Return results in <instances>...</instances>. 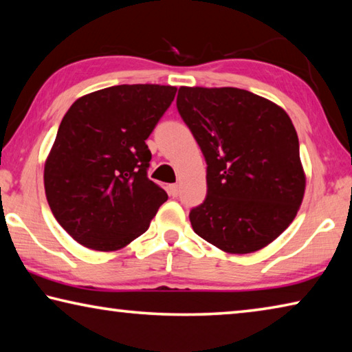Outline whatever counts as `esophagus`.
Masks as SVG:
<instances>
[{
  "instance_id": "1",
  "label": "esophagus",
  "mask_w": 352,
  "mask_h": 352,
  "mask_svg": "<svg viewBox=\"0 0 352 352\" xmlns=\"http://www.w3.org/2000/svg\"><path fill=\"white\" fill-rule=\"evenodd\" d=\"M178 192H180V186H178V184H170L169 194L172 195V197H177Z\"/></svg>"
}]
</instances>
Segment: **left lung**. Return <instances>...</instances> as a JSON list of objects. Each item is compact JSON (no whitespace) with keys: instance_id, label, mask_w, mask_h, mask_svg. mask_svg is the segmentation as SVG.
I'll return each instance as SVG.
<instances>
[{"instance_id":"8db88e82","label":"left lung","mask_w":352,"mask_h":352,"mask_svg":"<svg viewBox=\"0 0 352 352\" xmlns=\"http://www.w3.org/2000/svg\"><path fill=\"white\" fill-rule=\"evenodd\" d=\"M177 109L206 162V199L189 212L192 230L226 253L269 245L294 222L306 188L287 113L233 87H182Z\"/></svg>"}]
</instances>
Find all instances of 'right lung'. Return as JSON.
<instances>
[{
    "mask_svg": "<svg viewBox=\"0 0 352 352\" xmlns=\"http://www.w3.org/2000/svg\"><path fill=\"white\" fill-rule=\"evenodd\" d=\"M175 93L152 83L109 87L79 98L63 116L45 163V192L57 222L83 247H126L168 200L147 177L146 140Z\"/></svg>",
    "mask_w": 352,
    "mask_h": 352,
    "instance_id": "1",
    "label": "right lung"
}]
</instances>
